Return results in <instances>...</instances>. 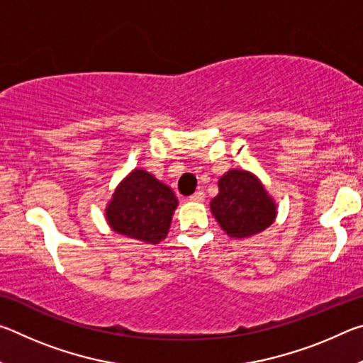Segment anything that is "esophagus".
Wrapping results in <instances>:
<instances>
[{"mask_svg":"<svg viewBox=\"0 0 363 363\" xmlns=\"http://www.w3.org/2000/svg\"><path fill=\"white\" fill-rule=\"evenodd\" d=\"M190 201H194V203H201V201L205 200V194L201 192V190H199V192H195L194 195H190Z\"/></svg>","mask_w":363,"mask_h":363,"instance_id":"34e87169","label":"esophagus"}]
</instances>
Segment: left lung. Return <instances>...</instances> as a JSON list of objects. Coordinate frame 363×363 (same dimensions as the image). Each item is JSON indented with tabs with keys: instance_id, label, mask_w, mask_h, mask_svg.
Returning <instances> with one entry per match:
<instances>
[{
	"instance_id": "obj_1",
	"label": "left lung",
	"mask_w": 363,
	"mask_h": 363,
	"mask_svg": "<svg viewBox=\"0 0 363 363\" xmlns=\"http://www.w3.org/2000/svg\"><path fill=\"white\" fill-rule=\"evenodd\" d=\"M219 194L210 203L213 216L227 235L250 238L274 224L277 203L259 177L247 169H229L218 181Z\"/></svg>"
}]
</instances>
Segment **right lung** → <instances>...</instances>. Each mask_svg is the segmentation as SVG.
Returning a JSON list of instances; mask_svg holds the SVG:
<instances>
[{"label":"right lung","mask_w":363,"mask_h":363,"mask_svg":"<svg viewBox=\"0 0 363 363\" xmlns=\"http://www.w3.org/2000/svg\"><path fill=\"white\" fill-rule=\"evenodd\" d=\"M177 203L173 189L136 168L116 186L106 206V219L121 237L157 245L167 238Z\"/></svg>","instance_id":"add662e5"}]
</instances>
